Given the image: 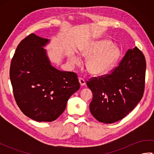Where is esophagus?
I'll list each match as a JSON object with an SVG mask.
<instances>
[{
    "label": "esophagus",
    "mask_w": 154,
    "mask_h": 154,
    "mask_svg": "<svg viewBox=\"0 0 154 154\" xmlns=\"http://www.w3.org/2000/svg\"><path fill=\"white\" fill-rule=\"evenodd\" d=\"M79 81L80 85H81V86H84L85 85V83H86L85 80L84 79H83V78H81V77L79 78Z\"/></svg>",
    "instance_id": "esophagus-1"
}]
</instances>
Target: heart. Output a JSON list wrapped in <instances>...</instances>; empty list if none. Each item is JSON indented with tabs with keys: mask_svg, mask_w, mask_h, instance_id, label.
Instances as JSON below:
<instances>
[{
	"mask_svg": "<svg viewBox=\"0 0 154 154\" xmlns=\"http://www.w3.org/2000/svg\"><path fill=\"white\" fill-rule=\"evenodd\" d=\"M82 56L88 59L86 67L89 73L93 75L107 73L115 66L120 57V50L108 40H100L89 42L81 50ZM75 65H80V58L75 55L69 57Z\"/></svg>",
	"mask_w": 154,
	"mask_h": 154,
	"instance_id": "obj_1",
	"label": "heart"
}]
</instances>
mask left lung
<instances>
[{
    "label": "left lung",
    "instance_id": "obj_1",
    "mask_svg": "<svg viewBox=\"0 0 154 154\" xmlns=\"http://www.w3.org/2000/svg\"><path fill=\"white\" fill-rule=\"evenodd\" d=\"M145 57L135 47L128 50L110 74L87 81L93 93L91 113L100 122L112 124L125 117L142 99L144 91Z\"/></svg>",
    "mask_w": 154,
    "mask_h": 154
}]
</instances>
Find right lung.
Returning <instances> with one entry per match:
<instances>
[{"mask_svg":"<svg viewBox=\"0 0 154 154\" xmlns=\"http://www.w3.org/2000/svg\"><path fill=\"white\" fill-rule=\"evenodd\" d=\"M49 42L34 34L28 35L17 46L10 68L16 104L26 116L38 122L56 120L80 87L76 73L51 65L43 48Z\"/></svg>","mask_w":154,"mask_h":154,"instance_id":"1","label":"right lung"}]
</instances>
